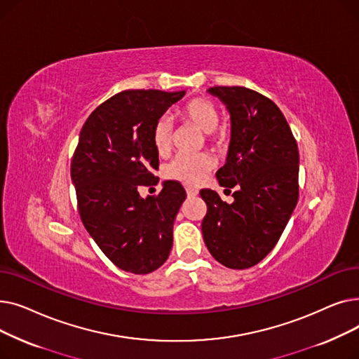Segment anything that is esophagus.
<instances>
[{
	"label": "esophagus",
	"mask_w": 359,
	"mask_h": 359,
	"mask_svg": "<svg viewBox=\"0 0 359 359\" xmlns=\"http://www.w3.org/2000/svg\"><path fill=\"white\" fill-rule=\"evenodd\" d=\"M198 191L196 189H194V187H186V195H187V198H196L198 196Z\"/></svg>",
	"instance_id": "34e87169"
}]
</instances>
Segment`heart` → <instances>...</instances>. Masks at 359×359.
Wrapping results in <instances>:
<instances>
[{"label": "heart", "instance_id": "obj_1", "mask_svg": "<svg viewBox=\"0 0 359 359\" xmlns=\"http://www.w3.org/2000/svg\"><path fill=\"white\" fill-rule=\"evenodd\" d=\"M179 116L205 132L208 140L215 141L217 144L224 142V130H217V125L219 122V111L212 102L201 97L192 99L179 110ZM172 122L167 118H160L153 128V145L160 156L168 153L170 148H172ZM212 167L214 158L208 153H201L195 156L180 154L168 164L165 175L167 177L182 182L184 184H196Z\"/></svg>", "mask_w": 359, "mask_h": 359}]
</instances>
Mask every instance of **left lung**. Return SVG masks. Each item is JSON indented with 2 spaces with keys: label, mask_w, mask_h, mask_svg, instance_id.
I'll return each mask as SVG.
<instances>
[{
  "label": "left lung",
  "mask_w": 359,
  "mask_h": 359,
  "mask_svg": "<svg viewBox=\"0 0 359 359\" xmlns=\"http://www.w3.org/2000/svg\"><path fill=\"white\" fill-rule=\"evenodd\" d=\"M230 113L231 138L217 172L222 187H236L234 201L201 191L208 211L202 236L224 266L248 269L265 257L284 233L298 201V147L279 107L246 87H211Z\"/></svg>",
  "instance_id": "left-lung-1"
}]
</instances>
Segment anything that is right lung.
<instances>
[{
  "label": "right lung",
  "instance_id": "right-lung-1",
  "mask_svg": "<svg viewBox=\"0 0 359 359\" xmlns=\"http://www.w3.org/2000/svg\"><path fill=\"white\" fill-rule=\"evenodd\" d=\"M184 90H126L86 121L71 163V180L86 230L115 265L130 273L158 269L173 246V224L186 199L183 186L163 182L157 196L140 186L158 182L153 128Z\"/></svg>",
  "mask_w": 359,
  "mask_h": 359
}]
</instances>
